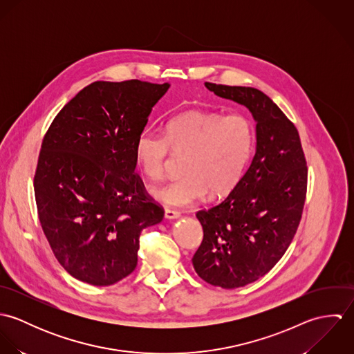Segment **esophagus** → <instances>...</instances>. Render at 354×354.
Masks as SVG:
<instances>
[{
	"label": "esophagus",
	"mask_w": 354,
	"mask_h": 354,
	"mask_svg": "<svg viewBox=\"0 0 354 354\" xmlns=\"http://www.w3.org/2000/svg\"><path fill=\"white\" fill-rule=\"evenodd\" d=\"M165 218H166V219H177V218H180V212L176 211V209L166 208V209H165Z\"/></svg>",
	"instance_id": "34e87169"
}]
</instances>
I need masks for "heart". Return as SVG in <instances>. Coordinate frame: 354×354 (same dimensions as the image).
I'll return each mask as SVG.
<instances>
[{"instance_id":"1","label":"heart","mask_w":354,"mask_h":354,"mask_svg":"<svg viewBox=\"0 0 354 354\" xmlns=\"http://www.w3.org/2000/svg\"><path fill=\"white\" fill-rule=\"evenodd\" d=\"M256 142L253 121L244 113L187 111L167 121L165 135L142 131L135 140V159L149 180L165 174L170 150L188 153L181 178L151 189L158 201L171 207L199 202L211 192L221 198L241 181Z\"/></svg>"}]
</instances>
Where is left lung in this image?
Returning a JSON list of instances; mask_svg holds the SVG:
<instances>
[{"instance_id": "left-lung-1", "label": "left lung", "mask_w": 354, "mask_h": 354, "mask_svg": "<svg viewBox=\"0 0 354 354\" xmlns=\"http://www.w3.org/2000/svg\"><path fill=\"white\" fill-rule=\"evenodd\" d=\"M244 104L256 121V152L239 185L196 212L203 241L192 263L209 285L236 289L266 275L289 248L303 215L308 167L295 124L252 87L205 83Z\"/></svg>"}]
</instances>
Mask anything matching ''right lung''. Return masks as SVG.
Returning a JSON list of instances; mask_svg holds the SVG:
<instances>
[{
	"mask_svg": "<svg viewBox=\"0 0 354 354\" xmlns=\"http://www.w3.org/2000/svg\"><path fill=\"white\" fill-rule=\"evenodd\" d=\"M170 84L94 82L53 120L34 177L44 233L76 279L109 286L138 264L143 229L163 208L135 173V140Z\"/></svg>",
	"mask_w": 354,
	"mask_h": 354,
	"instance_id": "obj_1",
	"label": "right lung"
}]
</instances>
